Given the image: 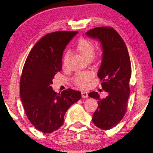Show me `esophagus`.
Returning a JSON list of instances; mask_svg holds the SVG:
<instances>
[{"label": "esophagus", "mask_w": 153, "mask_h": 153, "mask_svg": "<svg viewBox=\"0 0 153 153\" xmlns=\"http://www.w3.org/2000/svg\"><path fill=\"white\" fill-rule=\"evenodd\" d=\"M81 96L84 98H87L88 95V93L87 92H85V91H82L81 92Z\"/></svg>", "instance_id": "obj_1"}]
</instances>
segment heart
<instances>
[{"label": "heart", "mask_w": 153, "mask_h": 153, "mask_svg": "<svg viewBox=\"0 0 153 153\" xmlns=\"http://www.w3.org/2000/svg\"><path fill=\"white\" fill-rule=\"evenodd\" d=\"M76 49L81 56L85 59H91L94 52L95 47L94 43L86 38H80L76 43ZM68 52H66L62 60V66L65 68L66 64V60L68 57ZM93 74L91 71H85L77 73L74 77V81L79 87H85L92 79Z\"/></svg>", "instance_id": "heart-1"}]
</instances>
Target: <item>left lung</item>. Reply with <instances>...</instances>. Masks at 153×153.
<instances>
[{
  "mask_svg": "<svg viewBox=\"0 0 153 153\" xmlns=\"http://www.w3.org/2000/svg\"><path fill=\"white\" fill-rule=\"evenodd\" d=\"M86 35L101 42L102 61L97 77L102 81V88L108 93L103 99L97 92L88 94L98 103L92 122L101 129L109 130L119 123L127 111L131 76L130 57L123 39L111 27H97Z\"/></svg>",
  "mask_w": 153,
  "mask_h": 153,
  "instance_id": "left-lung-1",
  "label": "left lung"
}]
</instances>
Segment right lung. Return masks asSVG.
<instances>
[{"mask_svg":"<svg viewBox=\"0 0 153 153\" xmlns=\"http://www.w3.org/2000/svg\"><path fill=\"white\" fill-rule=\"evenodd\" d=\"M78 32H56L42 37L30 51L23 67L20 83L21 99L26 114L34 127L51 133L64 123L70 107L81 93L68 88L56 93L51 85L62 69L63 51Z\"/></svg>","mask_w":153,"mask_h":153,"instance_id":"1","label":"right lung"}]
</instances>
